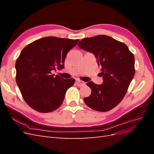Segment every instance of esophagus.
Masks as SVG:
<instances>
[{"instance_id":"1","label":"esophagus","mask_w":154,"mask_h":154,"mask_svg":"<svg viewBox=\"0 0 154 154\" xmlns=\"http://www.w3.org/2000/svg\"><path fill=\"white\" fill-rule=\"evenodd\" d=\"M76 84L78 87H82V86H83V85L85 84V83L83 82H82V81H81V80H76Z\"/></svg>"}]
</instances>
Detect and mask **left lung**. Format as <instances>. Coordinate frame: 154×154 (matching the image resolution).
Listing matches in <instances>:
<instances>
[{
	"label": "left lung",
	"instance_id": "8db88e82",
	"mask_svg": "<svg viewBox=\"0 0 154 154\" xmlns=\"http://www.w3.org/2000/svg\"><path fill=\"white\" fill-rule=\"evenodd\" d=\"M78 47L95 56L103 80L101 85L87 83L91 94L85 97V103L96 111L112 109L123 100L134 76V54L124 43L106 35L83 38Z\"/></svg>",
	"mask_w": 154,
	"mask_h": 154
}]
</instances>
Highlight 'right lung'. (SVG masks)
<instances>
[{"label": "right lung", "instance_id": "1", "mask_svg": "<svg viewBox=\"0 0 154 154\" xmlns=\"http://www.w3.org/2000/svg\"><path fill=\"white\" fill-rule=\"evenodd\" d=\"M79 41L48 36L22 49L15 64L16 82L23 98L32 109L46 113L62 105L75 80L63 79L51 72L63 69L67 53Z\"/></svg>", "mask_w": 154, "mask_h": 154}]
</instances>
